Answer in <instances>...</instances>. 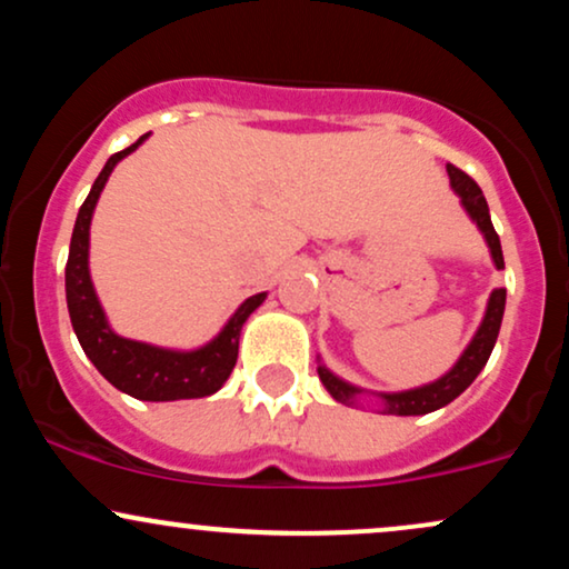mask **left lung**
Returning a JSON list of instances; mask_svg holds the SVG:
<instances>
[{
    "instance_id": "left-lung-1",
    "label": "left lung",
    "mask_w": 569,
    "mask_h": 569,
    "mask_svg": "<svg viewBox=\"0 0 569 569\" xmlns=\"http://www.w3.org/2000/svg\"><path fill=\"white\" fill-rule=\"evenodd\" d=\"M447 173H449V181H452V189L460 194L466 211L471 213V219L479 224V230L485 232L495 264H498V270H502L506 262H502L500 238H498V232H495L492 219H489V206H487L485 194H481L479 184H476V181L466 171L455 168L452 162L447 166ZM502 310H506V289H495L492 297H489L485 321H481L479 331H476L471 345H468L466 352H462L460 361L455 363L452 371H449V375H443L441 380L422 385V388L403 390V393H382L385 411H388V415H401V417L428 415V411H436V409L447 407L449 401H455V398L460 396L462 390H466L468 385L476 380V377H479V371L487 367L495 342H498ZM318 377H321L326 390H329V393L335 396L339 403H356V398L361 396V390L352 388V385H348L345 380H339V377L331 375L326 367H318Z\"/></svg>"
}]
</instances>
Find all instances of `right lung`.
<instances>
[{"label":"right lung","instance_id":"obj_1","mask_svg":"<svg viewBox=\"0 0 569 569\" xmlns=\"http://www.w3.org/2000/svg\"><path fill=\"white\" fill-rule=\"evenodd\" d=\"M147 136L149 133H143L139 141L130 143L122 152H114L112 158L107 160L103 171L98 173L93 189H90V194L84 198L80 213H77L67 262L69 318L71 326H74L77 339H80L84 356L93 361V367L101 371L117 390L139 398V401L202 398L217 393L221 385L227 382V377H230V371L234 369V361H238L240 329H243L246 318L264 302L267 293L248 297L246 302L234 310V316L227 321L224 329H221V335L217 339H211L206 348L176 352L114 335V331L109 329L101 305H98L93 283H90L88 243L90 219H93L98 194H101V189L107 184L109 173H112L117 162L133 152Z\"/></svg>","mask_w":569,"mask_h":569}]
</instances>
